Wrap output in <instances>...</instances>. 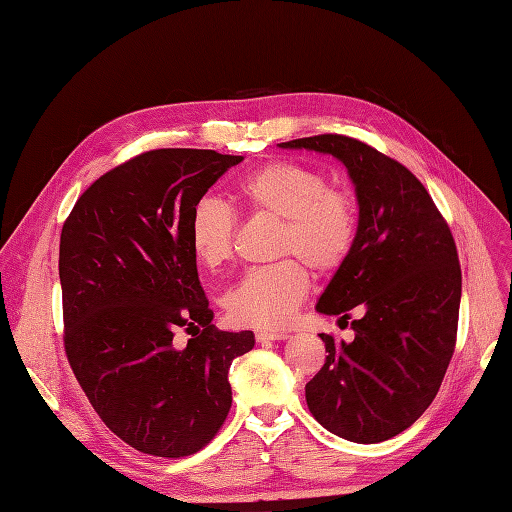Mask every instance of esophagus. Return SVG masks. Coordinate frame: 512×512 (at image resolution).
Returning <instances> with one entry per match:
<instances>
[{"mask_svg":"<svg viewBox=\"0 0 512 512\" xmlns=\"http://www.w3.org/2000/svg\"><path fill=\"white\" fill-rule=\"evenodd\" d=\"M255 337L259 344H266V342H278V339H287L289 333L287 331H257Z\"/></svg>","mask_w":512,"mask_h":512,"instance_id":"esophagus-1","label":"esophagus"}]
</instances>
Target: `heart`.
<instances>
[{
  "instance_id": "obj_1",
  "label": "heart",
  "mask_w": 512,
  "mask_h": 512,
  "mask_svg": "<svg viewBox=\"0 0 512 512\" xmlns=\"http://www.w3.org/2000/svg\"><path fill=\"white\" fill-rule=\"evenodd\" d=\"M236 194L253 217L278 221L274 255L287 257L246 274L227 295L225 308L238 325L280 329L289 325L310 293L312 276L344 266L358 238V204L325 173L299 162H268L244 175ZM236 215L225 202L206 196L189 217V246L206 270L234 255Z\"/></svg>"
}]
</instances>
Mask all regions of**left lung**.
Segmentation results:
<instances>
[{"label":"left lung","instance_id":"8db88e82","mask_svg":"<svg viewBox=\"0 0 512 512\" xmlns=\"http://www.w3.org/2000/svg\"><path fill=\"white\" fill-rule=\"evenodd\" d=\"M331 154L348 168L358 238L316 310L339 316L354 339L320 333L327 361L306 384L314 418L354 443H382L409 428L437 396L456 348L462 270L451 230L409 168L344 135L280 143Z\"/></svg>","mask_w":512,"mask_h":512}]
</instances>
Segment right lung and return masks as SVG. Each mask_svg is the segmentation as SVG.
Returning <instances> with one entry per match:
<instances>
[{"mask_svg":"<svg viewBox=\"0 0 512 512\" xmlns=\"http://www.w3.org/2000/svg\"><path fill=\"white\" fill-rule=\"evenodd\" d=\"M242 156L154 149L75 202L61 232L65 352L105 426L149 456L200 451L232 407L253 331H219L189 246L192 208ZM183 328L187 347L172 342Z\"/></svg>","mask_w":512,"mask_h":512,"instance_id":"add662e5","label":"right lung"}]
</instances>
